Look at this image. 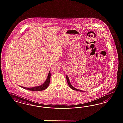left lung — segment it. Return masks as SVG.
Here are the masks:
<instances>
[{"instance_id":"8db88e82","label":"left lung","mask_w":123,"mask_h":123,"mask_svg":"<svg viewBox=\"0 0 123 123\" xmlns=\"http://www.w3.org/2000/svg\"><path fill=\"white\" fill-rule=\"evenodd\" d=\"M66 78H67V82H68V85H69V86H70V87L71 89H72L74 90H76V91H80V92H84V91H82V90H81L78 89H77L76 88H75L74 87H73V86L72 85V84H71V83H70L69 79V77H68V75L66 76Z\"/></svg>"}]
</instances>
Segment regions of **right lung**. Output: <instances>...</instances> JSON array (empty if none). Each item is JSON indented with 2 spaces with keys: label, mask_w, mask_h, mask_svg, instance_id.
Wrapping results in <instances>:
<instances>
[{
  "label": "right lung",
  "mask_w": 123,
  "mask_h": 123,
  "mask_svg": "<svg viewBox=\"0 0 123 123\" xmlns=\"http://www.w3.org/2000/svg\"><path fill=\"white\" fill-rule=\"evenodd\" d=\"M50 72H49V73H48V75L47 76V78L46 79L45 82H44L42 84H41V85H40V86H35V87H26L21 86H20L21 87L23 88L24 89H26L28 90H30V91H42V90H45L47 88V87L49 86V84H50Z\"/></svg>",
  "instance_id": "obj_1"
}]
</instances>
